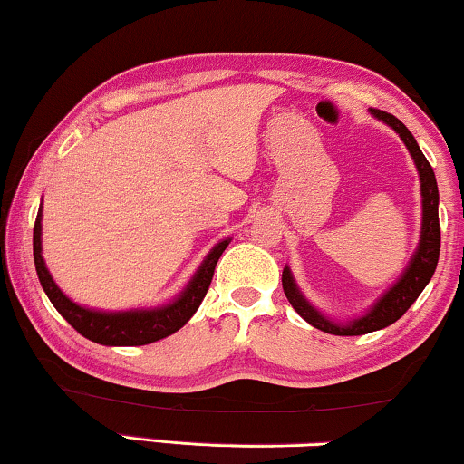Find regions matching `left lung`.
<instances>
[{
  "instance_id": "obj_1",
  "label": "left lung",
  "mask_w": 464,
  "mask_h": 464,
  "mask_svg": "<svg viewBox=\"0 0 464 464\" xmlns=\"http://www.w3.org/2000/svg\"><path fill=\"white\" fill-rule=\"evenodd\" d=\"M377 121L386 123L388 128H392L402 142H405L409 155H411L413 164H416L418 177H420V194H422V227H420V240L416 251H413L411 260L402 270L399 279L388 287L386 292L379 296L375 303L369 306V311L364 315L353 317L347 322H336L324 315L320 309H315L294 279L292 268H284V292L294 311L303 317L304 322H309L313 328L322 330L328 334H339V336H358L366 333H375L394 324L399 317L405 315V311L416 303V298L422 294V290L429 285V281L435 275L437 262H439V246H441V230H439V189H437V179L435 172L429 164V160L424 158L422 149L418 147L416 138L402 125L394 114L375 111H369Z\"/></svg>"
}]
</instances>
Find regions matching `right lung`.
I'll list each match as a JSON object with an SVG mask.
<instances>
[{"instance_id": "obj_1", "label": "right lung", "mask_w": 464, "mask_h": 464, "mask_svg": "<svg viewBox=\"0 0 464 464\" xmlns=\"http://www.w3.org/2000/svg\"><path fill=\"white\" fill-rule=\"evenodd\" d=\"M230 240L232 238L219 240L208 251L194 276L188 281V285L172 300L158 306H138V309L125 311H104L82 306L74 303L70 296H65L62 287L55 284L51 270L46 268L44 256H42V204L34 226V262L42 290L46 292L48 300L62 313V317L72 328L78 330L85 339L100 343V345L134 347L166 339V336L174 334L191 320V315L207 296L215 266H218V260L226 251V246L230 245Z\"/></svg>"}]
</instances>
